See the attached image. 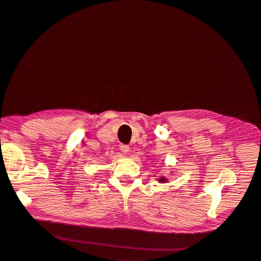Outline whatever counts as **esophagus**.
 I'll return each mask as SVG.
<instances>
[{
	"label": "esophagus",
	"mask_w": 261,
	"mask_h": 261,
	"mask_svg": "<svg viewBox=\"0 0 261 261\" xmlns=\"http://www.w3.org/2000/svg\"><path fill=\"white\" fill-rule=\"evenodd\" d=\"M120 150L122 152H124V153H127V152H129V146H127V145H121L120 146Z\"/></svg>",
	"instance_id": "34e87169"
}]
</instances>
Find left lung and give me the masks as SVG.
Here are the masks:
<instances>
[{
    "label": "left lung",
    "mask_w": 261,
    "mask_h": 261,
    "mask_svg": "<svg viewBox=\"0 0 261 261\" xmlns=\"http://www.w3.org/2000/svg\"><path fill=\"white\" fill-rule=\"evenodd\" d=\"M160 180H161V181H162V183H163V181L165 180V178H160Z\"/></svg>",
    "instance_id": "obj_1"
}]
</instances>
